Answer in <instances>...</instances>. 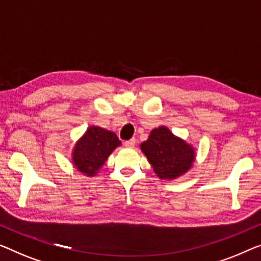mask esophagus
Returning a JSON list of instances; mask_svg holds the SVG:
<instances>
[{
	"label": "esophagus",
	"instance_id": "34e87169",
	"mask_svg": "<svg viewBox=\"0 0 261 261\" xmlns=\"http://www.w3.org/2000/svg\"><path fill=\"white\" fill-rule=\"evenodd\" d=\"M124 145H125L127 149H132V147H135V145H136V139L135 138L129 139V141L125 142V144H124Z\"/></svg>",
	"mask_w": 261,
	"mask_h": 261
}]
</instances>
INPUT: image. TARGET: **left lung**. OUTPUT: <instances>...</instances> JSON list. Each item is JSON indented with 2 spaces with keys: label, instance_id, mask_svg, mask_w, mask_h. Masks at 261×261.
Wrapping results in <instances>:
<instances>
[{
  "label": "left lung",
  "instance_id": "obj_1",
  "mask_svg": "<svg viewBox=\"0 0 261 261\" xmlns=\"http://www.w3.org/2000/svg\"><path fill=\"white\" fill-rule=\"evenodd\" d=\"M141 150L161 179L171 180L188 172L196 158L193 146L165 126L151 131L147 141L141 144Z\"/></svg>",
  "mask_w": 261,
  "mask_h": 261
}]
</instances>
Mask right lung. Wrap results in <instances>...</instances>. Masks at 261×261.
Instances as JSON below:
<instances>
[{
	"mask_svg": "<svg viewBox=\"0 0 261 261\" xmlns=\"http://www.w3.org/2000/svg\"><path fill=\"white\" fill-rule=\"evenodd\" d=\"M120 141L114 132L99 126H90L77 141L72 151V164L80 172L93 177L107 162Z\"/></svg>",
	"mask_w": 261,
	"mask_h": 261,
	"instance_id": "right-lung-1",
	"label": "right lung"
}]
</instances>
